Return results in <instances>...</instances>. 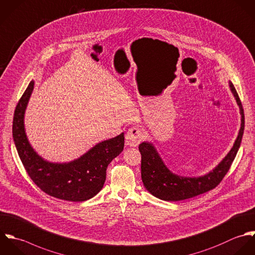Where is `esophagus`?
Returning <instances> with one entry per match:
<instances>
[{"label": "esophagus", "instance_id": "34e87169", "mask_svg": "<svg viewBox=\"0 0 255 255\" xmlns=\"http://www.w3.org/2000/svg\"><path fill=\"white\" fill-rule=\"evenodd\" d=\"M143 137H144L143 131L139 128L133 127L128 129V131L126 135L127 145L135 147L140 143V141L143 139Z\"/></svg>", "mask_w": 255, "mask_h": 255}]
</instances>
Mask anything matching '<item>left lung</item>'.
I'll return each mask as SVG.
<instances>
[{"mask_svg": "<svg viewBox=\"0 0 255 255\" xmlns=\"http://www.w3.org/2000/svg\"><path fill=\"white\" fill-rule=\"evenodd\" d=\"M230 88L240 107L242 124L239 135L227 156L208 174L200 177H183L172 173L164 164L157 150L150 142H142L138 149L141 154V179L146 190L164 201H181L196 197L216 188L231 168L241 146L245 130V113L239 94L230 81Z\"/></svg>", "mask_w": 255, "mask_h": 255, "instance_id": "left-lung-1", "label": "left lung"}]
</instances>
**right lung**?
Segmentation results:
<instances>
[{"mask_svg":"<svg viewBox=\"0 0 255 255\" xmlns=\"http://www.w3.org/2000/svg\"><path fill=\"white\" fill-rule=\"evenodd\" d=\"M30 81L19 99L13 115L12 137L18 156L34 184L47 195L70 202H83L96 196L106 181L111 161L124 149V132L104 140L78 159L52 163L39 156L28 142L24 130V112L33 90Z\"/></svg>","mask_w":255,"mask_h":255,"instance_id":"add662e5","label":"right lung"}]
</instances>
